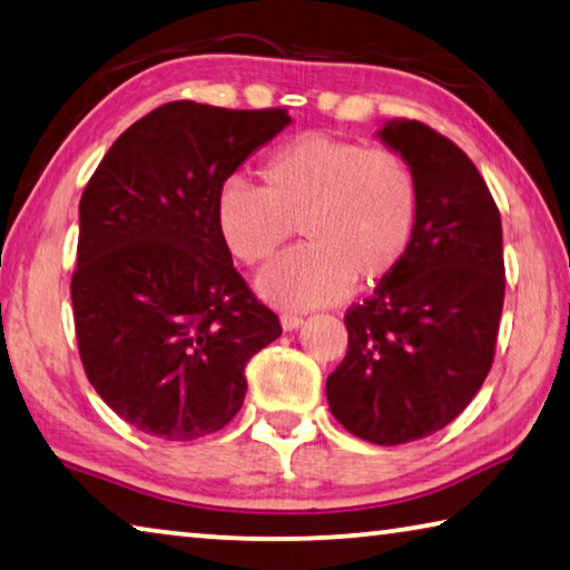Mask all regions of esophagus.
<instances>
[{
  "label": "esophagus",
  "mask_w": 570,
  "mask_h": 570,
  "mask_svg": "<svg viewBox=\"0 0 570 570\" xmlns=\"http://www.w3.org/2000/svg\"><path fill=\"white\" fill-rule=\"evenodd\" d=\"M279 323H283L285 331H295V328H301V325H303V315L283 313V315H279Z\"/></svg>",
  "instance_id": "34e87169"
}]
</instances>
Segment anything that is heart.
Listing matches in <instances>:
<instances>
[{
  "label": "heart",
  "mask_w": 570,
  "mask_h": 570,
  "mask_svg": "<svg viewBox=\"0 0 570 570\" xmlns=\"http://www.w3.org/2000/svg\"><path fill=\"white\" fill-rule=\"evenodd\" d=\"M263 186L222 184L217 227L232 255L265 265L293 237L305 245L259 275V291L279 305L313 307L371 291L396 273L419 219L416 174L391 148L305 134L277 146L259 166Z\"/></svg>",
  "instance_id": "1"
}]
</instances>
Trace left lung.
I'll return each instance as SVG.
<instances>
[{
    "instance_id": "8db88e82",
    "label": "left lung",
    "mask_w": 570,
    "mask_h": 570,
    "mask_svg": "<svg viewBox=\"0 0 570 570\" xmlns=\"http://www.w3.org/2000/svg\"><path fill=\"white\" fill-rule=\"evenodd\" d=\"M381 138L416 174V232L396 273L348 307V351L325 391L351 434L394 446L440 432L488 379L505 259L498 204L460 146L422 120Z\"/></svg>"
}]
</instances>
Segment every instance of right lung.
Returning a JSON list of instances; mask_svg holds the SVG:
<instances>
[{
    "label": "right lung",
    "mask_w": 570,
    "mask_h": 570,
    "mask_svg": "<svg viewBox=\"0 0 570 570\" xmlns=\"http://www.w3.org/2000/svg\"><path fill=\"white\" fill-rule=\"evenodd\" d=\"M287 124L285 108L174 100L138 118L80 199L70 279L86 376L130 426L169 442L219 432L245 366L283 333L217 227V194Z\"/></svg>",
    "instance_id": "right-lung-1"
}]
</instances>
